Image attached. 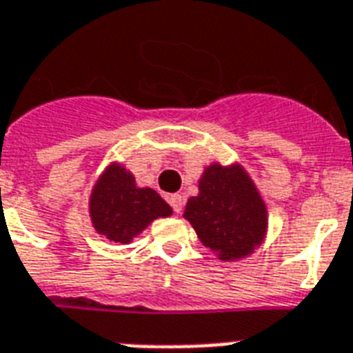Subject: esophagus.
<instances>
[{
  "mask_svg": "<svg viewBox=\"0 0 353 353\" xmlns=\"http://www.w3.org/2000/svg\"><path fill=\"white\" fill-rule=\"evenodd\" d=\"M168 203H170L172 210H174L176 214H179L183 210V198L179 194H172L170 198H168Z\"/></svg>",
  "mask_w": 353,
  "mask_h": 353,
  "instance_id": "obj_1",
  "label": "esophagus"
}]
</instances>
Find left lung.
<instances>
[{
  "instance_id": "1",
  "label": "left lung",
  "mask_w": 353,
  "mask_h": 353,
  "mask_svg": "<svg viewBox=\"0 0 353 353\" xmlns=\"http://www.w3.org/2000/svg\"><path fill=\"white\" fill-rule=\"evenodd\" d=\"M185 218L205 247L220 260H236L254 251L268 227V212L254 183L238 165H210L190 198Z\"/></svg>"
}]
</instances>
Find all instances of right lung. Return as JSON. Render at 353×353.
<instances>
[{"instance_id": "1", "label": "right lung", "mask_w": 353, "mask_h": 353, "mask_svg": "<svg viewBox=\"0 0 353 353\" xmlns=\"http://www.w3.org/2000/svg\"><path fill=\"white\" fill-rule=\"evenodd\" d=\"M90 212L97 232L128 243L155 218L170 216L172 209L155 190L139 188L126 168L112 165L93 188Z\"/></svg>"}]
</instances>
